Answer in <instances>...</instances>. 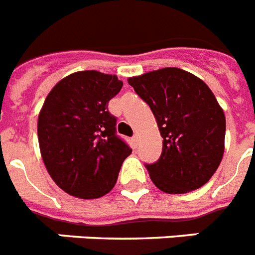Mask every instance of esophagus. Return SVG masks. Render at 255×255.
<instances>
[{"mask_svg": "<svg viewBox=\"0 0 255 255\" xmlns=\"http://www.w3.org/2000/svg\"><path fill=\"white\" fill-rule=\"evenodd\" d=\"M132 143H134V146H138L139 144V135L138 134H135V135L132 136Z\"/></svg>", "mask_w": 255, "mask_h": 255, "instance_id": "esophagus-1", "label": "esophagus"}]
</instances>
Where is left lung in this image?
<instances>
[{
  "label": "left lung",
  "mask_w": 255,
  "mask_h": 255,
  "mask_svg": "<svg viewBox=\"0 0 255 255\" xmlns=\"http://www.w3.org/2000/svg\"><path fill=\"white\" fill-rule=\"evenodd\" d=\"M129 85L152 111L163 136V151L146 164L152 182L164 193L199 189L222 161L226 116L205 82L177 67H164Z\"/></svg>",
  "instance_id": "obj_1"
}]
</instances>
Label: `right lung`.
<instances>
[{
  "label": "right lung",
  "instance_id": "1",
  "mask_svg": "<svg viewBox=\"0 0 255 255\" xmlns=\"http://www.w3.org/2000/svg\"><path fill=\"white\" fill-rule=\"evenodd\" d=\"M121 87L116 75L78 71L45 99L37 123L40 151L50 177L67 194L94 199L109 193L131 153L108 111Z\"/></svg>",
  "mask_w": 255,
  "mask_h": 255
}]
</instances>
